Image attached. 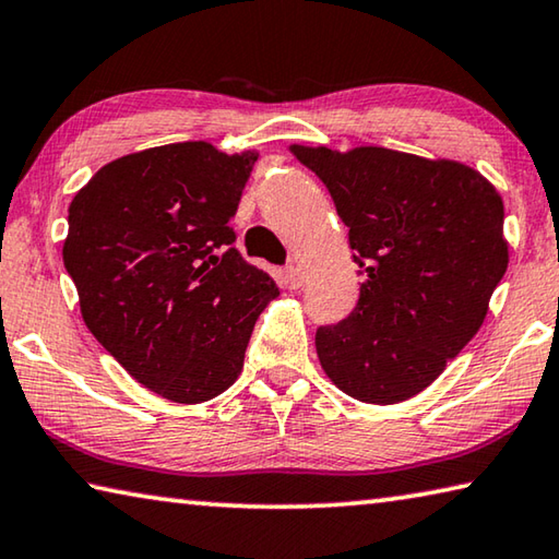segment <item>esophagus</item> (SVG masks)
Instances as JSON below:
<instances>
[{"mask_svg":"<svg viewBox=\"0 0 559 559\" xmlns=\"http://www.w3.org/2000/svg\"><path fill=\"white\" fill-rule=\"evenodd\" d=\"M283 278H286V286L288 288H300L302 283H306V273H302L300 266H296V263H290V266H286V273H283Z\"/></svg>","mask_w":559,"mask_h":559,"instance_id":"34e87169","label":"esophagus"}]
</instances>
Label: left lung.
Listing matches in <instances>:
<instances>
[{"mask_svg":"<svg viewBox=\"0 0 559 559\" xmlns=\"http://www.w3.org/2000/svg\"><path fill=\"white\" fill-rule=\"evenodd\" d=\"M290 153L323 179L365 278L353 313L318 328L320 365L353 400H409L484 325L508 269L503 200L456 159L372 145Z\"/></svg>","mask_w":559,"mask_h":559,"instance_id":"left-lung-1","label":"left lung"}]
</instances>
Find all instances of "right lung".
<instances>
[{"label": "right lung", "instance_id": "obj_1", "mask_svg": "<svg viewBox=\"0 0 559 559\" xmlns=\"http://www.w3.org/2000/svg\"><path fill=\"white\" fill-rule=\"evenodd\" d=\"M257 150L173 143L118 157L69 206L63 266L83 323L132 380L177 404L236 382L251 330L278 296L229 226Z\"/></svg>", "mask_w": 559, "mask_h": 559}]
</instances>
